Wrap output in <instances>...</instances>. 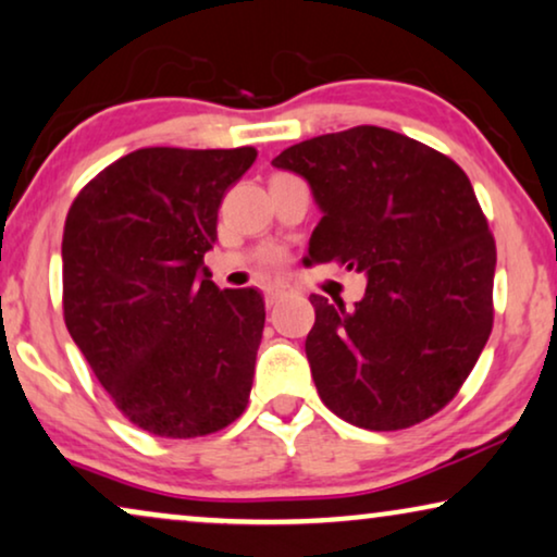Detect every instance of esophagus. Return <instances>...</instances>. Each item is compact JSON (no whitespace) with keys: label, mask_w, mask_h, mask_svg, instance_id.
I'll return each instance as SVG.
<instances>
[{"label":"esophagus","mask_w":557,"mask_h":557,"mask_svg":"<svg viewBox=\"0 0 557 557\" xmlns=\"http://www.w3.org/2000/svg\"><path fill=\"white\" fill-rule=\"evenodd\" d=\"M288 294H292V288H288V286H271V288H265V307H273V304H278L281 299H286Z\"/></svg>","instance_id":"1"}]
</instances>
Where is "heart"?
Listing matches in <instances>:
<instances>
[{"label": "heart", "mask_w": 557, "mask_h": 557, "mask_svg": "<svg viewBox=\"0 0 557 557\" xmlns=\"http://www.w3.org/2000/svg\"><path fill=\"white\" fill-rule=\"evenodd\" d=\"M258 261H261L263 271H273V269H278L281 263H284V253H281L278 248H265Z\"/></svg>", "instance_id": "obj_1"}]
</instances>
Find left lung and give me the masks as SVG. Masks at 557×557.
<instances>
[{"label": "left lung", "mask_w": 557, "mask_h": 557, "mask_svg": "<svg viewBox=\"0 0 557 557\" xmlns=\"http://www.w3.org/2000/svg\"><path fill=\"white\" fill-rule=\"evenodd\" d=\"M301 174L322 210L309 263L368 276L355 307L311 294V377L324 406L370 431L438 413L490 339L497 248L459 164L391 128L355 126L271 162Z\"/></svg>", "instance_id": "obj_1"}]
</instances>
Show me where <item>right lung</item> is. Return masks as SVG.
<instances>
[{"label": "right lung", "mask_w": 557, "mask_h": 557, "mask_svg": "<svg viewBox=\"0 0 557 557\" xmlns=\"http://www.w3.org/2000/svg\"><path fill=\"white\" fill-rule=\"evenodd\" d=\"M253 147H149L98 172L63 231V317L98 383L151 436L195 438L248 406L265 309L202 258Z\"/></svg>", "instance_id": "1"}]
</instances>
